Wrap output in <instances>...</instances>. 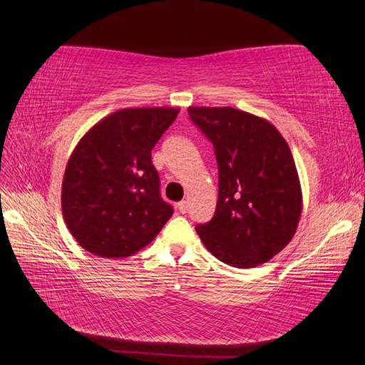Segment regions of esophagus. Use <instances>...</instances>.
Masks as SVG:
<instances>
[{
  "instance_id": "esophagus-1",
  "label": "esophagus",
  "mask_w": 365,
  "mask_h": 365,
  "mask_svg": "<svg viewBox=\"0 0 365 365\" xmlns=\"http://www.w3.org/2000/svg\"><path fill=\"white\" fill-rule=\"evenodd\" d=\"M178 210H180V213H185L187 212V208H189V202L187 201H181V202H178Z\"/></svg>"
}]
</instances>
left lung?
<instances>
[{
    "label": "left lung",
    "instance_id": "left-lung-1",
    "mask_svg": "<svg viewBox=\"0 0 365 365\" xmlns=\"http://www.w3.org/2000/svg\"><path fill=\"white\" fill-rule=\"evenodd\" d=\"M189 115L213 143L219 169L215 216L196 233L230 267H259L300 222L302 185L288 143L268 120L236 108L189 106Z\"/></svg>",
    "mask_w": 365,
    "mask_h": 365
}]
</instances>
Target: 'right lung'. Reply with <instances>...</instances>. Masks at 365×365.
<instances>
[{"mask_svg":"<svg viewBox=\"0 0 365 365\" xmlns=\"http://www.w3.org/2000/svg\"><path fill=\"white\" fill-rule=\"evenodd\" d=\"M178 108H125L79 140L62 181V213L83 250L123 259L149 245L173 215L160 195L152 149Z\"/></svg>","mask_w":365,"mask_h":365,"instance_id":"1","label":"right lung"}]
</instances>
